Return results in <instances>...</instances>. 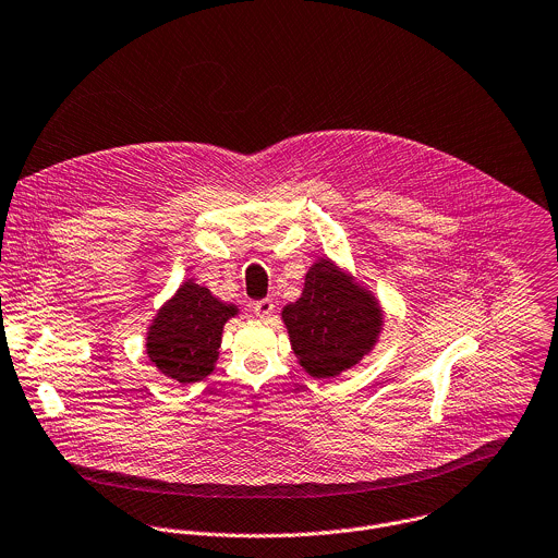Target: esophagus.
Instances as JSON below:
<instances>
[{
    "label": "esophagus",
    "instance_id": "1",
    "mask_svg": "<svg viewBox=\"0 0 558 558\" xmlns=\"http://www.w3.org/2000/svg\"><path fill=\"white\" fill-rule=\"evenodd\" d=\"M254 308V315L260 317V319H267L271 313H274V302L271 300H258L252 304Z\"/></svg>",
    "mask_w": 558,
    "mask_h": 558
}]
</instances>
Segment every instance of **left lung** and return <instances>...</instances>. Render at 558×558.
I'll list each match as a JSON object with an SVG mask.
<instances>
[{
    "instance_id": "obj_1",
    "label": "left lung",
    "mask_w": 558,
    "mask_h": 558,
    "mask_svg": "<svg viewBox=\"0 0 558 558\" xmlns=\"http://www.w3.org/2000/svg\"><path fill=\"white\" fill-rule=\"evenodd\" d=\"M282 322L300 365L313 378H335L374 348L383 313L369 291L319 260L308 269L300 300L282 308Z\"/></svg>"
}]
</instances>
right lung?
<instances>
[{
  "mask_svg": "<svg viewBox=\"0 0 558 558\" xmlns=\"http://www.w3.org/2000/svg\"><path fill=\"white\" fill-rule=\"evenodd\" d=\"M236 313L234 304H223L206 287L182 282L147 330L149 361L182 385L206 378L215 369L223 326Z\"/></svg>",
  "mask_w": 558,
  "mask_h": 558,
  "instance_id": "obj_1",
  "label": "right lung"
}]
</instances>
